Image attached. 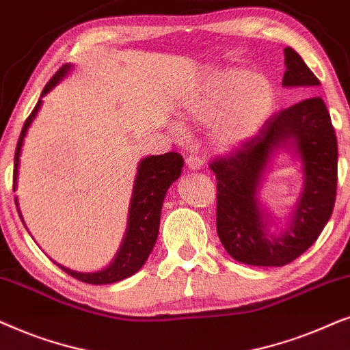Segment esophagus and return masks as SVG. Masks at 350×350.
<instances>
[{"label":"esophagus","mask_w":350,"mask_h":350,"mask_svg":"<svg viewBox=\"0 0 350 350\" xmlns=\"http://www.w3.org/2000/svg\"><path fill=\"white\" fill-rule=\"evenodd\" d=\"M185 165H187L190 171H200L203 167V161L197 157H189L187 160H185Z\"/></svg>","instance_id":"obj_1"}]
</instances>
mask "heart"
I'll use <instances>...</instances> for the list:
<instances>
[{
  "label": "heart",
  "instance_id": "obj_1",
  "mask_svg": "<svg viewBox=\"0 0 350 350\" xmlns=\"http://www.w3.org/2000/svg\"><path fill=\"white\" fill-rule=\"evenodd\" d=\"M273 107V88L264 75L227 70L190 96L184 113L208 124V141L219 152H232L256 136Z\"/></svg>",
  "mask_w": 350,
  "mask_h": 350
}]
</instances>
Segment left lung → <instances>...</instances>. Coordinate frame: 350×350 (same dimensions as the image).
Listing matches in <instances>:
<instances>
[{
    "mask_svg": "<svg viewBox=\"0 0 350 350\" xmlns=\"http://www.w3.org/2000/svg\"><path fill=\"white\" fill-rule=\"evenodd\" d=\"M283 86H304L314 94L320 85L295 49L285 48ZM291 146L303 163L305 185L292 221L282 234H270L268 215L258 203V189L271 155ZM216 227L221 243L239 262L282 267L306 253L332 217L338 184V141L328 109L319 96L277 111L258 136L216 158Z\"/></svg>",
    "mask_w": 350,
    "mask_h": 350,
    "instance_id": "left-lung-1",
    "label": "left lung"
}]
</instances>
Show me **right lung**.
I'll return each instance as SVG.
<instances>
[{
    "label": "right lung",
    "mask_w": 350,
    "mask_h": 350,
    "mask_svg": "<svg viewBox=\"0 0 350 350\" xmlns=\"http://www.w3.org/2000/svg\"><path fill=\"white\" fill-rule=\"evenodd\" d=\"M70 70H72V65L65 64L51 78L48 85L44 86L43 92H41L38 104L35 105L33 111H31L25 121V124H23L21 137H18L17 142L16 155H14V190L17 187L18 157H21L25 134L29 131L31 121L38 115V110L41 109V104H43V97L67 77ZM183 166L184 158L178 152H167L163 153V155L146 157L144 160L139 161L136 179H134L131 203H129L128 227L126 232H124V239L121 241L118 253H116L115 259L111 260L110 265H107L102 270H97V272L83 273L75 272V270L64 267V265L57 262L55 264L64 272H67L70 277L77 278L80 282L91 283V285H109V283L124 280V278L134 275L142 267L148 256H150L153 246H155V241L158 239V229H160L163 200H165L166 192L171 187V184L180 176ZM16 206L18 208L17 197ZM17 211L23 222L21 209H17Z\"/></svg>",
    "instance_id": "right-lung-1"
}]
</instances>
